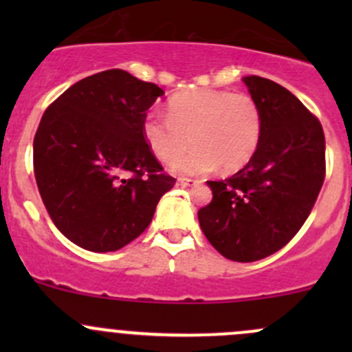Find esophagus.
Returning a JSON list of instances; mask_svg holds the SVG:
<instances>
[{
  "label": "esophagus",
  "mask_w": 352,
  "mask_h": 352,
  "mask_svg": "<svg viewBox=\"0 0 352 352\" xmlns=\"http://www.w3.org/2000/svg\"><path fill=\"white\" fill-rule=\"evenodd\" d=\"M199 180H192V179H179L177 180V186L180 187H192V186H197Z\"/></svg>",
  "instance_id": "esophagus-1"
}]
</instances>
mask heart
Listing matches in <instances>:
<instances>
[{"mask_svg":"<svg viewBox=\"0 0 352 352\" xmlns=\"http://www.w3.org/2000/svg\"><path fill=\"white\" fill-rule=\"evenodd\" d=\"M143 119V138L162 162L173 160L180 175H201L218 166L221 172L242 170L257 151L262 138V110L254 97L226 90L199 88L173 95L166 107Z\"/></svg>","mask_w":352,"mask_h":352,"instance_id":"obj_1","label":"heart"}]
</instances>
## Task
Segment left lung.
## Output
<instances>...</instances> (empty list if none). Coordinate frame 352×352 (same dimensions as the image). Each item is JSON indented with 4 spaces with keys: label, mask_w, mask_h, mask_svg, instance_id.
Masks as SVG:
<instances>
[{
    "label": "left lung",
    "mask_w": 352,
    "mask_h": 352,
    "mask_svg": "<svg viewBox=\"0 0 352 352\" xmlns=\"http://www.w3.org/2000/svg\"><path fill=\"white\" fill-rule=\"evenodd\" d=\"M243 83L261 105V143L235 175L209 180L212 201L197 218L223 257L254 262L285 247L307 221L325 179V136L285 87L261 76Z\"/></svg>",
    "instance_id": "1"
}]
</instances>
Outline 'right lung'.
Instances as JSON below:
<instances>
[{
	"mask_svg": "<svg viewBox=\"0 0 352 352\" xmlns=\"http://www.w3.org/2000/svg\"><path fill=\"white\" fill-rule=\"evenodd\" d=\"M155 83L124 69L83 78L52 102L34 138L38 192L56 228L90 252H116L150 226L175 179L143 138Z\"/></svg>",
	"mask_w": 352,
	"mask_h": 352,
	"instance_id": "right-lung-1",
	"label": "right lung"
}]
</instances>
